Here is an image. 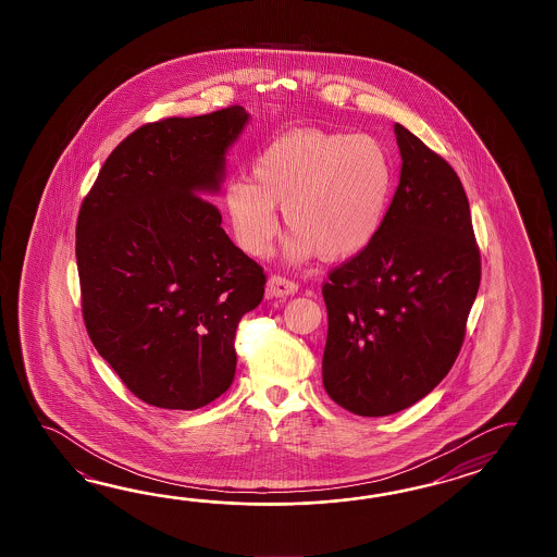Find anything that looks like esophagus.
<instances>
[{"mask_svg": "<svg viewBox=\"0 0 557 557\" xmlns=\"http://www.w3.org/2000/svg\"><path fill=\"white\" fill-rule=\"evenodd\" d=\"M296 290H298V284L295 281H288L284 276H278V274L271 276L269 283H267V295L276 296V298L295 295Z\"/></svg>", "mask_w": 557, "mask_h": 557, "instance_id": "esophagus-1", "label": "esophagus"}]
</instances>
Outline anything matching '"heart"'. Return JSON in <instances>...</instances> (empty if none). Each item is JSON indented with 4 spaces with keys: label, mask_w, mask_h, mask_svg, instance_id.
Listing matches in <instances>:
<instances>
[{
    "label": "heart",
    "mask_w": 557,
    "mask_h": 557,
    "mask_svg": "<svg viewBox=\"0 0 557 557\" xmlns=\"http://www.w3.org/2000/svg\"><path fill=\"white\" fill-rule=\"evenodd\" d=\"M250 178H231L223 209L238 247L262 257L278 233L276 209L295 233L286 252L307 261H348L376 240L394 195V163L368 135L296 129L269 143Z\"/></svg>",
    "instance_id": "1"
}]
</instances>
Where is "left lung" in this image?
Segmentation results:
<instances>
[{
	"label": "left lung",
	"instance_id": "obj_1",
	"mask_svg": "<svg viewBox=\"0 0 557 557\" xmlns=\"http://www.w3.org/2000/svg\"><path fill=\"white\" fill-rule=\"evenodd\" d=\"M403 169L386 223L329 274L322 384L358 416H391L434 391L460 355L480 250L460 177L394 125Z\"/></svg>",
	"mask_w": 557,
	"mask_h": 557
}]
</instances>
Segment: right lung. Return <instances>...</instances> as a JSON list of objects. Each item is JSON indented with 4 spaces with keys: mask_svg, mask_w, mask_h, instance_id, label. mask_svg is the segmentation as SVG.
Here are the masks:
<instances>
[{
    "mask_svg": "<svg viewBox=\"0 0 557 557\" xmlns=\"http://www.w3.org/2000/svg\"><path fill=\"white\" fill-rule=\"evenodd\" d=\"M245 107L169 117L107 157L77 219L85 329L143 403L197 410L235 379V332L267 276L202 199L225 177Z\"/></svg>",
    "mask_w": 557,
    "mask_h": 557,
    "instance_id": "obj_1",
    "label": "right lung"
}]
</instances>
